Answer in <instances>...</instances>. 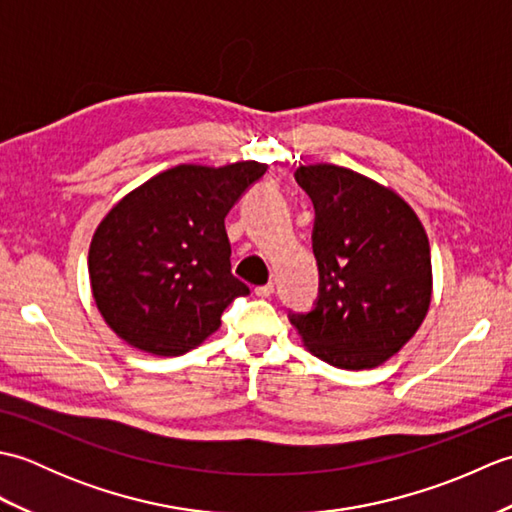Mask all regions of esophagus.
<instances>
[{"instance_id": "obj_1", "label": "esophagus", "mask_w": 512, "mask_h": 512, "mask_svg": "<svg viewBox=\"0 0 512 512\" xmlns=\"http://www.w3.org/2000/svg\"><path fill=\"white\" fill-rule=\"evenodd\" d=\"M273 290H275V286H273V284L257 286V288H255V295H257V297H262V299H266V297L273 295Z\"/></svg>"}]
</instances>
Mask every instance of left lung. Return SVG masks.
<instances>
[{
  "mask_svg": "<svg viewBox=\"0 0 512 512\" xmlns=\"http://www.w3.org/2000/svg\"><path fill=\"white\" fill-rule=\"evenodd\" d=\"M317 211V308L290 314L301 343L339 369H372L418 332L431 306L429 237L405 198L363 173L317 162L295 173Z\"/></svg>",
  "mask_w": 512,
  "mask_h": 512,
  "instance_id": "8db88e82",
  "label": "left lung"
}]
</instances>
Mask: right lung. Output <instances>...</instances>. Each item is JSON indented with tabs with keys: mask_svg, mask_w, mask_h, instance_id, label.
<instances>
[{
	"mask_svg": "<svg viewBox=\"0 0 512 512\" xmlns=\"http://www.w3.org/2000/svg\"><path fill=\"white\" fill-rule=\"evenodd\" d=\"M266 162L178 165L123 195L96 226L88 270L96 308L125 343L180 356L220 330L248 286L231 275L224 217Z\"/></svg>",
	"mask_w": 512,
	"mask_h": 512,
	"instance_id": "right-lung-1",
	"label": "right lung"
}]
</instances>
